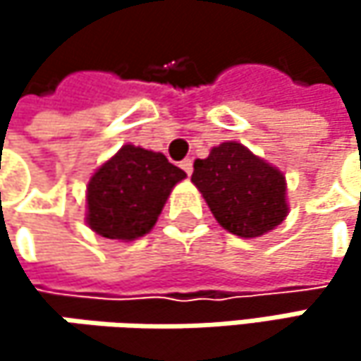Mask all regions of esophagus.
<instances>
[{
  "mask_svg": "<svg viewBox=\"0 0 361 361\" xmlns=\"http://www.w3.org/2000/svg\"><path fill=\"white\" fill-rule=\"evenodd\" d=\"M181 169H183L188 176H192V159H185V161H181Z\"/></svg>",
  "mask_w": 361,
  "mask_h": 361,
  "instance_id": "esophagus-1",
  "label": "esophagus"
}]
</instances>
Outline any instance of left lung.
Wrapping results in <instances>:
<instances>
[{
  "label": "left lung",
  "mask_w": 361,
  "mask_h": 361,
  "mask_svg": "<svg viewBox=\"0 0 361 361\" xmlns=\"http://www.w3.org/2000/svg\"><path fill=\"white\" fill-rule=\"evenodd\" d=\"M192 183L217 224L240 238L263 236L288 215L284 173L238 142H224L207 159H196Z\"/></svg>",
  "instance_id": "1"
}]
</instances>
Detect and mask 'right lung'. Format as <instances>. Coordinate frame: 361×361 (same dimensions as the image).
Masks as SVG:
<instances>
[{"mask_svg": "<svg viewBox=\"0 0 361 361\" xmlns=\"http://www.w3.org/2000/svg\"><path fill=\"white\" fill-rule=\"evenodd\" d=\"M185 173L163 152L125 144L87 183V226L110 240L148 234Z\"/></svg>", "mask_w": 361, "mask_h": 361, "instance_id": "right-lung-1", "label": "right lung"}]
</instances>
